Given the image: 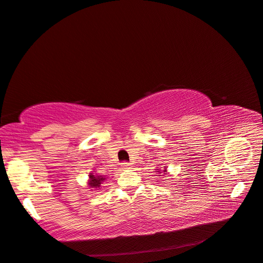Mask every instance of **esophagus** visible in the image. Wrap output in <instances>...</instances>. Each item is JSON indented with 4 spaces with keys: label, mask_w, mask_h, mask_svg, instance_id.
Segmentation results:
<instances>
[{
    "label": "esophagus",
    "mask_w": 263,
    "mask_h": 263,
    "mask_svg": "<svg viewBox=\"0 0 263 263\" xmlns=\"http://www.w3.org/2000/svg\"><path fill=\"white\" fill-rule=\"evenodd\" d=\"M121 167H122L123 170H129V168H131L132 166H131V164H130V163H127V162H123V163L121 164Z\"/></svg>",
    "instance_id": "34e87169"
}]
</instances>
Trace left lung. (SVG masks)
Here are the masks:
<instances>
[{"label":"left lung","mask_w":263,"mask_h":263,"mask_svg":"<svg viewBox=\"0 0 263 263\" xmlns=\"http://www.w3.org/2000/svg\"><path fill=\"white\" fill-rule=\"evenodd\" d=\"M166 168H167V166H163V170L157 168V170H156V173H157V174H160L159 176H162L161 174H164V175H165V174L167 173V170H166Z\"/></svg>","instance_id":"8db88e82"}]
</instances>
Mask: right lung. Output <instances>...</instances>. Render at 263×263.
Returning <instances> with one entry per match:
<instances>
[{
    "label": "right lung",
    "mask_w": 263,
    "mask_h": 263,
    "mask_svg": "<svg viewBox=\"0 0 263 263\" xmlns=\"http://www.w3.org/2000/svg\"><path fill=\"white\" fill-rule=\"evenodd\" d=\"M88 177L89 178H88L87 184H88L89 189H99L100 190L101 184L104 181H107L106 176H102V175H99L97 173H89Z\"/></svg>",
    "instance_id": "right-lung-1"
}]
</instances>
